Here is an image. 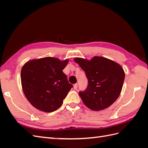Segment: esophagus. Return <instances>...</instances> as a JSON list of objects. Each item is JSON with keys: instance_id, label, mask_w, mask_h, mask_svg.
Listing matches in <instances>:
<instances>
[{"instance_id": "1", "label": "esophagus", "mask_w": 148, "mask_h": 148, "mask_svg": "<svg viewBox=\"0 0 148 148\" xmlns=\"http://www.w3.org/2000/svg\"><path fill=\"white\" fill-rule=\"evenodd\" d=\"M73 88H74L75 89H77L78 88V84H77V83L73 85Z\"/></svg>"}]
</instances>
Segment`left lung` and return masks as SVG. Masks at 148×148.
Returning <instances> with one entry per match:
<instances>
[{"instance_id":"left-lung-1","label":"left lung","mask_w":148,"mask_h":148,"mask_svg":"<svg viewBox=\"0 0 148 148\" xmlns=\"http://www.w3.org/2000/svg\"><path fill=\"white\" fill-rule=\"evenodd\" d=\"M85 71L88 86L79 95L88 108L101 110L110 106L117 99L125 79L123 69L116 62L102 57L91 60L82 58L74 59Z\"/></svg>"}]
</instances>
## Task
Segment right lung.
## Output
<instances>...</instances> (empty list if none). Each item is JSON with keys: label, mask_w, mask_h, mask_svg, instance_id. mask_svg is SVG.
I'll list each match as a JSON object with an SVG mask.
<instances>
[{"label": "right lung", "mask_w": 148, "mask_h": 148, "mask_svg": "<svg viewBox=\"0 0 148 148\" xmlns=\"http://www.w3.org/2000/svg\"><path fill=\"white\" fill-rule=\"evenodd\" d=\"M68 60L44 57L26 63L21 71L23 91L35 108L52 112L63 104L73 85L69 83L63 70Z\"/></svg>", "instance_id": "obj_1"}]
</instances>
